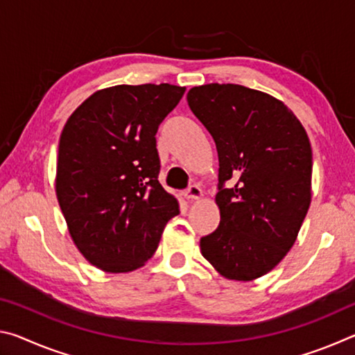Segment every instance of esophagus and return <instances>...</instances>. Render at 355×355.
I'll use <instances>...</instances> for the list:
<instances>
[{
  "mask_svg": "<svg viewBox=\"0 0 355 355\" xmlns=\"http://www.w3.org/2000/svg\"><path fill=\"white\" fill-rule=\"evenodd\" d=\"M184 197L188 200H197V199H200L202 197V189H200V186H197V184H191L188 189H186V192H184Z\"/></svg>",
  "mask_w": 355,
  "mask_h": 355,
  "instance_id": "esophagus-1",
  "label": "esophagus"
}]
</instances>
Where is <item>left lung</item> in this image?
<instances>
[{
	"instance_id": "1",
	"label": "left lung",
	"mask_w": 355,
	"mask_h": 355,
	"mask_svg": "<svg viewBox=\"0 0 355 355\" xmlns=\"http://www.w3.org/2000/svg\"><path fill=\"white\" fill-rule=\"evenodd\" d=\"M188 105L219 156V227L200 252L225 279L268 274L296 241L311 200V147L297 117L271 95L205 84Z\"/></svg>"
}]
</instances>
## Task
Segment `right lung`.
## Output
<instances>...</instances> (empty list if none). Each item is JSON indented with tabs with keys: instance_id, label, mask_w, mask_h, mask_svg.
<instances>
[{
	"instance_id": "right-lung-1",
	"label": "right lung",
	"mask_w": 355,
	"mask_h": 355,
	"mask_svg": "<svg viewBox=\"0 0 355 355\" xmlns=\"http://www.w3.org/2000/svg\"><path fill=\"white\" fill-rule=\"evenodd\" d=\"M186 89L107 87L69 117L59 139L56 196L78 250L106 272H130L158 249L178 202L158 182L156 131Z\"/></svg>"
}]
</instances>
